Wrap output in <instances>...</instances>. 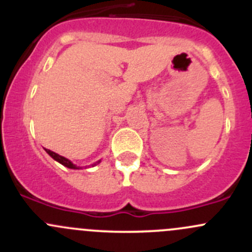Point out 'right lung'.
Here are the masks:
<instances>
[{
    "instance_id": "add662e5",
    "label": "right lung",
    "mask_w": 252,
    "mask_h": 252,
    "mask_svg": "<svg viewBox=\"0 0 252 252\" xmlns=\"http://www.w3.org/2000/svg\"><path fill=\"white\" fill-rule=\"evenodd\" d=\"M45 151H46L47 154L50 155V156L52 157L53 159H55V161L60 162L61 164H63V166H64V167H67V168H70V169H79V168H80V167H78V166H75V164H73L72 162H70L69 159H68V158H65V157L61 156V155L56 154V152L51 151V150H48V149H45ZM100 162H101V161H97V162H96V163H94L93 166H96V164H97V163H100Z\"/></svg>"
}]
</instances>
